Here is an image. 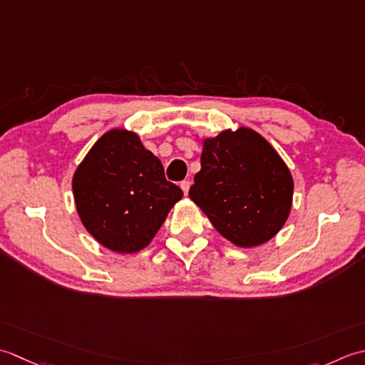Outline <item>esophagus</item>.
Returning <instances> with one entry per match:
<instances>
[{
  "instance_id": "obj_1",
  "label": "esophagus",
  "mask_w": 365,
  "mask_h": 365,
  "mask_svg": "<svg viewBox=\"0 0 365 365\" xmlns=\"http://www.w3.org/2000/svg\"><path fill=\"white\" fill-rule=\"evenodd\" d=\"M181 189H182V192H184V195H187L189 189H190V181H182V182H181Z\"/></svg>"
}]
</instances>
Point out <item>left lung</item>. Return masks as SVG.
<instances>
[{"label":"left lung","mask_w":365,"mask_h":365,"mask_svg":"<svg viewBox=\"0 0 365 365\" xmlns=\"http://www.w3.org/2000/svg\"><path fill=\"white\" fill-rule=\"evenodd\" d=\"M202 170L189 197L236 247L272 240L292 211L293 176L272 145L250 128L200 138Z\"/></svg>","instance_id":"left-lung-1"}]
</instances>
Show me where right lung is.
<instances>
[{"instance_id": "obj_1", "label": "right lung", "mask_w": 365, "mask_h": 365, "mask_svg": "<svg viewBox=\"0 0 365 365\" xmlns=\"http://www.w3.org/2000/svg\"><path fill=\"white\" fill-rule=\"evenodd\" d=\"M81 224L103 247L137 254L153 241L182 190L135 132L115 128L96 141L72 176Z\"/></svg>"}]
</instances>
